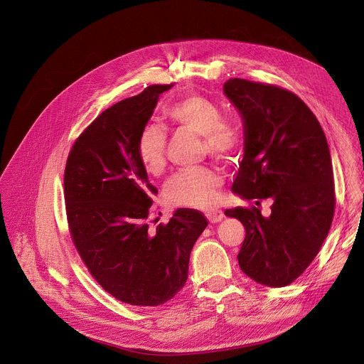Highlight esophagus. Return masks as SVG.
I'll return each mask as SVG.
<instances>
[{"label": "esophagus", "instance_id": "34e87169", "mask_svg": "<svg viewBox=\"0 0 364 364\" xmlns=\"http://www.w3.org/2000/svg\"><path fill=\"white\" fill-rule=\"evenodd\" d=\"M205 215L209 223H220L224 218V213L221 209H211V211H208Z\"/></svg>", "mask_w": 364, "mask_h": 364}]
</instances>
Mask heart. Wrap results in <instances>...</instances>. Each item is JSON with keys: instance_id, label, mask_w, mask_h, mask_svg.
<instances>
[{"instance_id": "1", "label": "heart", "mask_w": 364, "mask_h": 364, "mask_svg": "<svg viewBox=\"0 0 364 364\" xmlns=\"http://www.w3.org/2000/svg\"><path fill=\"white\" fill-rule=\"evenodd\" d=\"M165 117L169 122L190 132L202 136V144L209 155L228 159L240 149L243 131L240 125L221 117L220 106L205 97L187 95L166 107ZM166 137L159 127L149 125L141 129L137 140V156L150 174H159L165 166ZM223 178L213 168L181 171L168 183V199L180 206L208 208L217 199V190Z\"/></svg>"}]
</instances>
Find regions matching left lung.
I'll return each mask as SVG.
<instances>
[{
	"mask_svg": "<svg viewBox=\"0 0 364 364\" xmlns=\"http://www.w3.org/2000/svg\"><path fill=\"white\" fill-rule=\"evenodd\" d=\"M223 91L243 122L232 192L257 205L273 199L269 217L258 208L225 209L246 230L239 265L257 283L282 288L304 273L329 233L335 187L328 140L314 113L288 90L232 78Z\"/></svg>",
	"mask_w": 364,
	"mask_h": 364,
	"instance_id": "left-lung-1",
	"label": "left lung"
}]
</instances>
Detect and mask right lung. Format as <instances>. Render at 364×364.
I'll list each match as a JSON object with an SVG mask.
<instances>
[{
    "mask_svg": "<svg viewBox=\"0 0 364 364\" xmlns=\"http://www.w3.org/2000/svg\"><path fill=\"white\" fill-rule=\"evenodd\" d=\"M171 85H150L99 114L75 141L65 169L72 240L87 269L117 299L156 307L187 280L193 245L208 221L180 208L155 232L146 223L158 195L137 156V140Z\"/></svg>",
    "mask_w": 364,
    "mask_h": 364,
    "instance_id": "1",
    "label": "right lung"
}]
</instances>
